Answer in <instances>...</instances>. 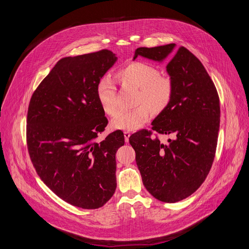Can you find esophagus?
I'll return each instance as SVG.
<instances>
[{"mask_svg": "<svg viewBox=\"0 0 249 249\" xmlns=\"http://www.w3.org/2000/svg\"><path fill=\"white\" fill-rule=\"evenodd\" d=\"M130 136H131V134H130V132L129 131H125L124 132V138H125V142H129V138H130Z\"/></svg>", "mask_w": 249, "mask_h": 249, "instance_id": "obj_1", "label": "esophagus"}]
</instances>
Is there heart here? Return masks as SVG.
<instances>
[{"label": "heart", "instance_id": "obj_1", "mask_svg": "<svg viewBox=\"0 0 249 249\" xmlns=\"http://www.w3.org/2000/svg\"><path fill=\"white\" fill-rule=\"evenodd\" d=\"M156 67L145 62H132L121 69L116 75L123 89H137L131 111L118 112L116 102L117 90L114 82L109 77L101 78L96 85V97L102 111L111 120V127L118 130H137L154 114L163 112L173 97V83L169 77L160 76Z\"/></svg>", "mask_w": 249, "mask_h": 249}]
</instances>
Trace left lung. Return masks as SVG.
<instances>
[{
  "instance_id": "8db88e82",
  "label": "left lung",
  "mask_w": 249,
  "mask_h": 249,
  "mask_svg": "<svg viewBox=\"0 0 249 249\" xmlns=\"http://www.w3.org/2000/svg\"><path fill=\"white\" fill-rule=\"evenodd\" d=\"M174 47H140L134 56L159 62L168 58L173 97L152 129L171 138L161 143L148 130L129 138L143 184L165 203L189 197L205 181L215 159L221 114L217 89L200 60L183 46L173 52Z\"/></svg>"
}]
</instances>
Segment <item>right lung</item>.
Here are the masks:
<instances>
[{
    "label": "right lung",
    "instance_id": "obj_1",
    "mask_svg": "<svg viewBox=\"0 0 249 249\" xmlns=\"http://www.w3.org/2000/svg\"><path fill=\"white\" fill-rule=\"evenodd\" d=\"M116 60L107 49L62 58L28 105L26 143L35 170L58 197L83 209L102 207L116 189L123 132L95 141L108 123L96 85Z\"/></svg>",
    "mask_w": 249,
    "mask_h": 249
}]
</instances>
